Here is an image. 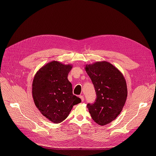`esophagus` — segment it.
Masks as SVG:
<instances>
[{
  "label": "esophagus",
  "mask_w": 156,
  "mask_h": 156,
  "mask_svg": "<svg viewBox=\"0 0 156 156\" xmlns=\"http://www.w3.org/2000/svg\"><path fill=\"white\" fill-rule=\"evenodd\" d=\"M80 99H81V101L82 102H83L84 101V97H83V95H80V97H79Z\"/></svg>",
  "instance_id": "1"
}]
</instances>
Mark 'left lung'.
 <instances>
[{
    "mask_svg": "<svg viewBox=\"0 0 156 156\" xmlns=\"http://www.w3.org/2000/svg\"><path fill=\"white\" fill-rule=\"evenodd\" d=\"M85 71L94 85L97 99L87 107L97 124L104 126L115 119L123 108L128 90L122 73L107 61L87 64Z\"/></svg>",
    "mask_w": 156,
    "mask_h": 156,
    "instance_id": "left-lung-1",
    "label": "left lung"
}]
</instances>
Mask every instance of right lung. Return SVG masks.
<instances>
[{"label":"right lung","mask_w":156,"mask_h":156,"mask_svg":"<svg viewBox=\"0 0 156 156\" xmlns=\"http://www.w3.org/2000/svg\"><path fill=\"white\" fill-rule=\"evenodd\" d=\"M72 64L52 61L35 74L32 83V96L36 107L44 116L54 123L66 118L73 107L81 99L73 94L68 75Z\"/></svg>","instance_id":"right-lung-1"}]
</instances>
